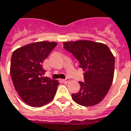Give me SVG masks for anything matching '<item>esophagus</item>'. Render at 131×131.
Returning a JSON list of instances; mask_svg holds the SVG:
<instances>
[{
	"label": "esophagus",
	"mask_w": 131,
	"mask_h": 131,
	"mask_svg": "<svg viewBox=\"0 0 131 131\" xmlns=\"http://www.w3.org/2000/svg\"><path fill=\"white\" fill-rule=\"evenodd\" d=\"M69 81V80L68 79V78H66V79H64V80H62V82H64V83H67Z\"/></svg>",
	"instance_id": "obj_1"
}]
</instances>
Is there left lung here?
<instances>
[{
    "mask_svg": "<svg viewBox=\"0 0 131 131\" xmlns=\"http://www.w3.org/2000/svg\"><path fill=\"white\" fill-rule=\"evenodd\" d=\"M64 49L71 53L84 70V82L80 90L72 94L73 100L82 106L90 107L100 103L110 90L113 80L115 58L108 47L91 41H68Z\"/></svg>",
    "mask_w": 131,
    "mask_h": 131,
    "instance_id": "8db88e82",
    "label": "left lung"
}]
</instances>
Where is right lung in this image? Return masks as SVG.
Returning <instances> with one entry per match:
<instances>
[{
	"label": "right lung",
	"instance_id": "right-lung-1",
	"mask_svg": "<svg viewBox=\"0 0 131 131\" xmlns=\"http://www.w3.org/2000/svg\"><path fill=\"white\" fill-rule=\"evenodd\" d=\"M56 46L55 42H36L21 47L12 54L10 72L14 88L30 106H43L56 94L59 83L44 77L46 71L42 67Z\"/></svg>",
	"mask_w": 131,
	"mask_h": 131
}]
</instances>
